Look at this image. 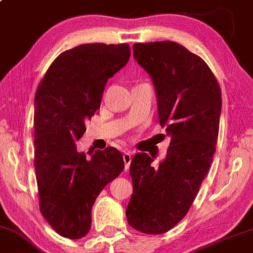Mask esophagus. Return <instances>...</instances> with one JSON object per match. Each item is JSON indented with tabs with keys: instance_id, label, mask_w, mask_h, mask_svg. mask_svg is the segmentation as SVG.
<instances>
[{
	"instance_id": "34e87169",
	"label": "esophagus",
	"mask_w": 253,
	"mask_h": 253,
	"mask_svg": "<svg viewBox=\"0 0 253 253\" xmlns=\"http://www.w3.org/2000/svg\"><path fill=\"white\" fill-rule=\"evenodd\" d=\"M132 160V154L130 151H126L123 154V161L124 164H126V170H127L130 168V163H131Z\"/></svg>"
}]
</instances>
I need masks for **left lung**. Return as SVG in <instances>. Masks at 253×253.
<instances>
[{"mask_svg":"<svg viewBox=\"0 0 253 253\" xmlns=\"http://www.w3.org/2000/svg\"><path fill=\"white\" fill-rule=\"evenodd\" d=\"M132 49L137 63L151 77L161 126L171 141L158 168L144 152L132 158L133 192L126 214L137 231L161 235L188 213L210 171L222 93L208 64L179 43H135Z\"/></svg>","mask_w":253,"mask_h":253,"instance_id":"8db88e82","label":"left lung"}]
</instances>
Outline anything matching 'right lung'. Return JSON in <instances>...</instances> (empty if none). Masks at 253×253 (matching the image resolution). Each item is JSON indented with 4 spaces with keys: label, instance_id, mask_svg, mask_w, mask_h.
<instances>
[{
    "label": "right lung",
    "instance_id": "obj_1",
    "mask_svg": "<svg viewBox=\"0 0 253 253\" xmlns=\"http://www.w3.org/2000/svg\"><path fill=\"white\" fill-rule=\"evenodd\" d=\"M129 45L89 43L52 62L35 95V171L41 213L58 235L82 238L91 226L99 192L124 169L123 156L108 146L88 158L76 142L97 109L108 80L127 63Z\"/></svg>",
    "mask_w": 253,
    "mask_h": 253
}]
</instances>
